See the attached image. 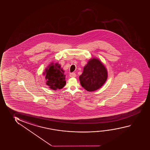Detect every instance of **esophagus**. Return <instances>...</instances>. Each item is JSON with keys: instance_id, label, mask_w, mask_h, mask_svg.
<instances>
[{"instance_id": "1", "label": "esophagus", "mask_w": 150, "mask_h": 150, "mask_svg": "<svg viewBox=\"0 0 150 150\" xmlns=\"http://www.w3.org/2000/svg\"><path fill=\"white\" fill-rule=\"evenodd\" d=\"M69 76L71 78H75L76 76V74L75 73H70Z\"/></svg>"}]
</instances>
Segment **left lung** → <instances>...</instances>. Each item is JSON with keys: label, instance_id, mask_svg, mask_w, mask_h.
Segmentation results:
<instances>
[{"label": "left lung", "instance_id": "8db88e82", "mask_svg": "<svg viewBox=\"0 0 150 150\" xmlns=\"http://www.w3.org/2000/svg\"><path fill=\"white\" fill-rule=\"evenodd\" d=\"M108 78V72L105 66L97 58L88 61L79 77L81 86L85 90L92 92L100 88Z\"/></svg>", "mask_w": 150, "mask_h": 150}]
</instances>
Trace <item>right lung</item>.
Here are the masks:
<instances>
[{"label": "right lung", "mask_w": 150, "mask_h": 150, "mask_svg": "<svg viewBox=\"0 0 150 150\" xmlns=\"http://www.w3.org/2000/svg\"><path fill=\"white\" fill-rule=\"evenodd\" d=\"M43 74L45 76L46 85L52 90L61 89L66 84L64 71L58 63H50L45 69Z\"/></svg>", "instance_id": "1"}]
</instances>
